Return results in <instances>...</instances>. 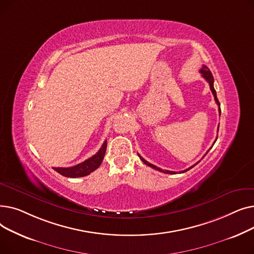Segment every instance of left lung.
Returning <instances> with one entry per match:
<instances>
[{
	"mask_svg": "<svg viewBox=\"0 0 254 254\" xmlns=\"http://www.w3.org/2000/svg\"><path fill=\"white\" fill-rule=\"evenodd\" d=\"M199 72H201V74H202V76L207 80L208 81V83H209V85H210V89H211V91H212V93H213V96H214V100H215V102H216V104L218 105V110H219V115H220V104H219V101H218V99H217V96H216V90L214 89V85H213V83H214V78H213V75H212V73H211V71L208 69V66L207 65H203L202 66V69L199 70ZM215 143V142H214ZM209 151V150H208ZM208 151H207V153H208ZM139 155V154H138ZM206 155V154H205ZM204 155V156H205ZM139 157H140V159L141 161L145 164V165H147V166H149V167H151L152 169H154V170H157V171H159V172H163V173H166V174H176L177 172H174V171H168V170H163V169H161V168H158V167H156V166H154V165H152V164H150V163H148L147 161H145V159L142 157V156H140L139 155ZM197 163H199V162H197ZM196 163V164H197ZM195 164V165H196ZM195 165H193V166H191V167H190L189 169H186V170H184V171H180L179 173H184V172H186V171H189V170H190L191 168H193Z\"/></svg>",
	"mask_w": 254,
	"mask_h": 254,
	"instance_id": "obj_1",
	"label": "left lung"
}]
</instances>
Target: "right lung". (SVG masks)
Returning a JSON list of instances; mask_svg holds the SVG:
<instances>
[{
    "instance_id": "add662e5",
    "label": "right lung",
    "mask_w": 254,
    "mask_h": 254,
    "mask_svg": "<svg viewBox=\"0 0 254 254\" xmlns=\"http://www.w3.org/2000/svg\"><path fill=\"white\" fill-rule=\"evenodd\" d=\"M107 148V141H105L102 145L100 150L91 157H89L86 161L82 162L81 164H78L73 167L69 168H53V170L60 173L61 175L64 177H70V178H77V177H84L89 175L91 172L97 170L100 165L102 164L105 152Z\"/></svg>"
}]
</instances>
